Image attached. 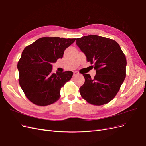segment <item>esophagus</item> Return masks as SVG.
Here are the masks:
<instances>
[{
	"mask_svg": "<svg viewBox=\"0 0 146 146\" xmlns=\"http://www.w3.org/2000/svg\"><path fill=\"white\" fill-rule=\"evenodd\" d=\"M78 74H79L78 73H77V72H74V73H73V76H74H74H78Z\"/></svg>",
	"mask_w": 146,
	"mask_h": 146,
	"instance_id": "esophagus-1",
	"label": "esophagus"
}]
</instances>
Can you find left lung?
I'll return each mask as SVG.
<instances>
[{
    "mask_svg": "<svg viewBox=\"0 0 146 146\" xmlns=\"http://www.w3.org/2000/svg\"><path fill=\"white\" fill-rule=\"evenodd\" d=\"M76 43L96 71L94 78L83 74L85 83L79 88L80 96L91 105L108 104L115 98L126 78L125 54L115 41L98 35L84 36L77 38Z\"/></svg>",
    "mask_w": 146,
    "mask_h": 146,
    "instance_id": "1",
    "label": "left lung"
}]
</instances>
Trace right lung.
Returning <instances> with one entry per match:
<instances>
[{"label":"right lung","instance_id":"right-lung-1","mask_svg":"<svg viewBox=\"0 0 146 146\" xmlns=\"http://www.w3.org/2000/svg\"><path fill=\"white\" fill-rule=\"evenodd\" d=\"M76 38L42 37L26 46L17 64L19 82L32 103L46 106L60 98L61 88L71 79V71L52 72L53 63L62 58L64 50Z\"/></svg>","mask_w":146,"mask_h":146}]
</instances>
